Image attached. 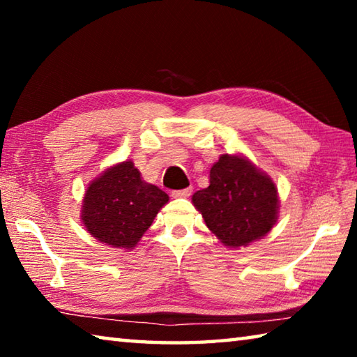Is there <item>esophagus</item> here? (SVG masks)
Returning a JSON list of instances; mask_svg holds the SVG:
<instances>
[{"instance_id":"34e87169","label":"esophagus","mask_w":357,"mask_h":357,"mask_svg":"<svg viewBox=\"0 0 357 357\" xmlns=\"http://www.w3.org/2000/svg\"><path fill=\"white\" fill-rule=\"evenodd\" d=\"M192 193V187H187V189H181V190H173L172 197L173 198H187Z\"/></svg>"}]
</instances>
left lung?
<instances>
[{
	"label": "left lung",
	"mask_w": 357,
	"mask_h": 357,
	"mask_svg": "<svg viewBox=\"0 0 357 357\" xmlns=\"http://www.w3.org/2000/svg\"><path fill=\"white\" fill-rule=\"evenodd\" d=\"M192 203L229 249L261 239L279 217L274 181L241 154H222L211 167L209 185L193 193Z\"/></svg>",
	"instance_id": "1"
}]
</instances>
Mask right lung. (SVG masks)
<instances>
[{"label":"right lung","mask_w":357,"mask_h":357,"mask_svg":"<svg viewBox=\"0 0 357 357\" xmlns=\"http://www.w3.org/2000/svg\"><path fill=\"white\" fill-rule=\"evenodd\" d=\"M167 203V193L144 183L134 162L126 160L89 183L82 203V222L100 243L130 250Z\"/></svg>","instance_id":"right-lung-1"}]
</instances>
